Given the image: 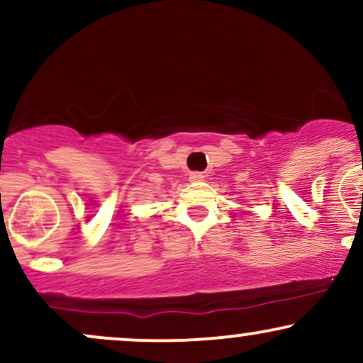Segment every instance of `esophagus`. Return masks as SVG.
Segmentation results:
<instances>
[{
    "label": "esophagus",
    "mask_w": 363,
    "mask_h": 363,
    "mask_svg": "<svg viewBox=\"0 0 363 363\" xmlns=\"http://www.w3.org/2000/svg\"><path fill=\"white\" fill-rule=\"evenodd\" d=\"M203 177H205V176H203V174H199V172H193V174H191V181H203Z\"/></svg>",
    "instance_id": "esophagus-1"
}]
</instances>
